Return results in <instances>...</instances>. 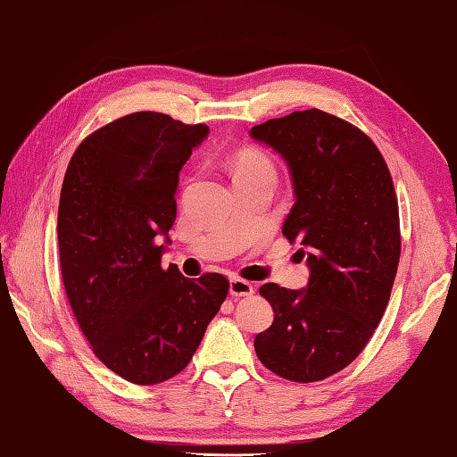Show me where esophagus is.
<instances>
[{
    "label": "esophagus",
    "mask_w": 457,
    "mask_h": 457,
    "mask_svg": "<svg viewBox=\"0 0 457 457\" xmlns=\"http://www.w3.org/2000/svg\"><path fill=\"white\" fill-rule=\"evenodd\" d=\"M230 294L235 297H245V295H253L254 294V287L250 282L246 280H240V278H232L230 280Z\"/></svg>",
    "instance_id": "1"
}]
</instances>
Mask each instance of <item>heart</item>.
I'll use <instances>...</instances> for the list:
<instances>
[{"instance_id": "1", "label": "heart", "mask_w": 457, "mask_h": 457, "mask_svg": "<svg viewBox=\"0 0 457 457\" xmlns=\"http://www.w3.org/2000/svg\"><path fill=\"white\" fill-rule=\"evenodd\" d=\"M232 171H235V177L258 173V171L274 173V167L264 154L248 150V152H240L238 155H235V160H232Z\"/></svg>"}]
</instances>
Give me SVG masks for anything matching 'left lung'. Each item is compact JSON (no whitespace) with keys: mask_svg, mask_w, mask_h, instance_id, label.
Masks as SVG:
<instances>
[{"mask_svg":"<svg viewBox=\"0 0 457 457\" xmlns=\"http://www.w3.org/2000/svg\"><path fill=\"white\" fill-rule=\"evenodd\" d=\"M280 154L295 203L282 232L302 242L310 284L260 286L274 323L256 335L260 362L294 383L323 380L355 361L386 310L400 260L393 177L372 139L312 108L250 129Z\"/></svg>","mask_w":457,"mask_h":457,"instance_id":"1","label":"left lung"}]
</instances>
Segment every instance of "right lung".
Returning <instances> with one entry per match:
<instances>
[{
  "instance_id": "add662e5",
  "label": "right lung",
  "mask_w": 457,
  "mask_h": 457,
  "mask_svg": "<svg viewBox=\"0 0 457 457\" xmlns=\"http://www.w3.org/2000/svg\"><path fill=\"white\" fill-rule=\"evenodd\" d=\"M209 134L160 112H134L85 137L64 173L57 237L64 292L95 355L134 385L189 365L228 280L162 268L179 171Z\"/></svg>"
}]
</instances>
